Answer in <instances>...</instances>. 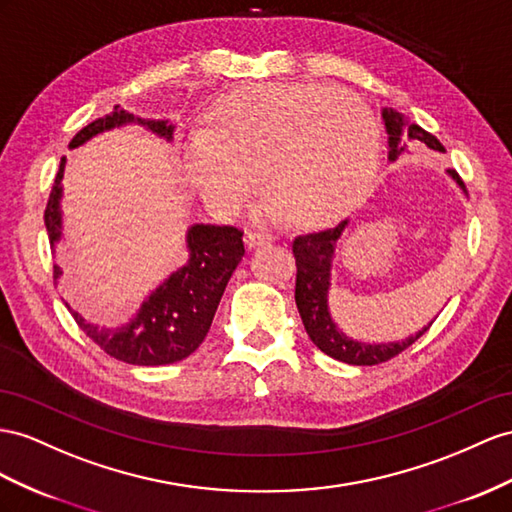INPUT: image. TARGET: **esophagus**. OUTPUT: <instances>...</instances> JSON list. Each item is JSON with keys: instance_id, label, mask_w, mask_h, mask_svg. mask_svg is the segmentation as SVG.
Segmentation results:
<instances>
[{"instance_id": "34e87169", "label": "esophagus", "mask_w": 512, "mask_h": 512, "mask_svg": "<svg viewBox=\"0 0 512 512\" xmlns=\"http://www.w3.org/2000/svg\"><path fill=\"white\" fill-rule=\"evenodd\" d=\"M277 238H274L272 233H264V231H255V229H248L244 233V244L248 248H257V246H264V244H270Z\"/></svg>"}]
</instances>
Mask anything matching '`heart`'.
<instances>
[{
  "mask_svg": "<svg viewBox=\"0 0 512 512\" xmlns=\"http://www.w3.org/2000/svg\"><path fill=\"white\" fill-rule=\"evenodd\" d=\"M381 151L374 112L346 90L261 84L222 99L181 149L183 173L222 212L266 192L259 212L329 225L368 194Z\"/></svg>",
  "mask_w": 512,
  "mask_h": 512,
  "instance_id": "1",
  "label": "heart"
}]
</instances>
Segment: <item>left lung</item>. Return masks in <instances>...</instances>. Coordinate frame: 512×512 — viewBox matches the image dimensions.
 I'll return each instance as SVG.
<instances>
[{
  "label": "left lung",
  "mask_w": 512,
  "mask_h": 512,
  "mask_svg": "<svg viewBox=\"0 0 512 512\" xmlns=\"http://www.w3.org/2000/svg\"><path fill=\"white\" fill-rule=\"evenodd\" d=\"M383 119L389 134V160H398V155L404 153V147H406V144L400 142L404 134V119L400 112L391 108L383 110ZM406 138L424 142L428 149L443 151V144L419 125L406 127ZM448 173L456 179L458 186L465 190V183L461 177H458L456 170H448ZM346 225L348 222L342 220L339 225L326 231L298 235V238L292 242V253L296 259V292H294L296 307H298L300 318H303L305 331L311 337V342L316 344L324 355L350 365H378L398 357L400 352L413 346L417 339L430 329L432 322L415 337L404 339V342H398V344H363V342H355V339H348L342 331H337L335 322L331 320L329 305H326V294H329V281H331L333 248L339 235H342V231L346 229Z\"/></svg>",
  "instance_id": "obj_1"
}]
</instances>
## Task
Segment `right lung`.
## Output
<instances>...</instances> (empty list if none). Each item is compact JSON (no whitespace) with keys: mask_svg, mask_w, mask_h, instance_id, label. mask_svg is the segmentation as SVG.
Listing matches in <instances>:
<instances>
[{"mask_svg":"<svg viewBox=\"0 0 512 512\" xmlns=\"http://www.w3.org/2000/svg\"><path fill=\"white\" fill-rule=\"evenodd\" d=\"M138 121L147 125L155 134L173 138V125L166 121H142L134 119L119 106L112 114L103 116L84 129L77 131L69 147L86 142L103 129L119 127L123 123ZM64 175V157L60 160L54 188L49 192L45 207V227L51 248L60 238V181ZM244 231L229 225H194L188 231L190 261L170 279L164 281L157 290L144 300L138 316L127 326L116 331L97 329V326L82 320L77 311L69 305V311L77 326L86 333L88 339L116 361L131 365H168L186 359L201 346L209 326H212L214 313L222 298V292L231 279L235 266L244 255ZM62 270L54 266V281L60 279Z\"/></svg>","mask_w":512,"mask_h":512,"instance_id":"right-lung-1","label":"right lung"}]
</instances>
